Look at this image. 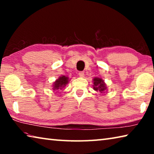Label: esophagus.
<instances>
[{
  "mask_svg": "<svg viewBox=\"0 0 154 154\" xmlns=\"http://www.w3.org/2000/svg\"><path fill=\"white\" fill-rule=\"evenodd\" d=\"M78 75H79V76L80 77H84V72H79Z\"/></svg>",
  "mask_w": 154,
  "mask_h": 154,
  "instance_id": "34e87169",
  "label": "esophagus"
}]
</instances>
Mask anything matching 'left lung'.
<instances>
[{
  "label": "left lung",
  "mask_w": 154,
  "mask_h": 154,
  "mask_svg": "<svg viewBox=\"0 0 154 154\" xmlns=\"http://www.w3.org/2000/svg\"><path fill=\"white\" fill-rule=\"evenodd\" d=\"M93 89L100 93H105L107 91V86L102 78L94 77L92 80Z\"/></svg>",
  "instance_id": "8db88e82"
}]
</instances>
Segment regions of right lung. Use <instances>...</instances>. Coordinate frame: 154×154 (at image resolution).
<instances>
[{"instance_id": "right-lung-1", "label": "right lung", "mask_w": 154, "mask_h": 154, "mask_svg": "<svg viewBox=\"0 0 154 154\" xmlns=\"http://www.w3.org/2000/svg\"><path fill=\"white\" fill-rule=\"evenodd\" d=\"M70 82V79L69 77L65 76V75H61L52 84V90L54 91H56V92H58L64 88L68 83Z\"/></svg>"}]
</instances>
